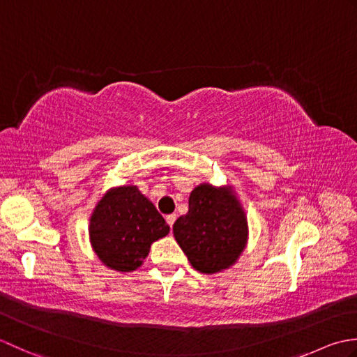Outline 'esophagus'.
I'll list each match as a JSON object with an SVG mask.
<instances>
[{
  "label": "esophagus",
  "instance_id": "1",
  "mask_svg": "<svg viewBox=\"0 0 357 357\" xmlns=\"http://www.w3.org/2000/svg\"><path fill=\"white\" fill-rule=\"evenodd\" d=\"M165 221H167V224L170 225V229L173 227V224H174V221H176V215H169L165 218Z\"/></svg>",
  "mask_w": 357,
  "mask_h": 357
}]
</instances>
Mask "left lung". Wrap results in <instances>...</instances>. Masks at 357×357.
Segmentation results:
<instances>
[{"instance_id": "1", "label": "left lung", "mask_w": 357, "mask_h": 357, "mask_svg": "<svg viewBox=\"0 0 357 357\" xmlns=\"http://www.w3.org/2000/svg\"><path fill=\"white\" fill-rule=\"evenodd\" d=\"M173 234L192 267L213 275L231 267L244 252L247 216L231 187L201 184L190 193L187 215L173 224Z\"/></svg>"}]
</instances>
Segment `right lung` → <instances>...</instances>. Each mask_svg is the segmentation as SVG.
<instances>
[{"mask_svg":"<svg viewBox=\"0 0 357 357\" xmlns=\"http://www.w3.org/2000/svg\"><path fill=\"white\" fill-rule=\"evenodd\" d=\"M169 231V224L136 185L110 188L96 204L89 225L96 256L121 273L141 267L150 245Z\"/></svg>","mask_w":357,"mask_h":357,"instance_id":"add662e5","label":"right lung"}]
</instances>
